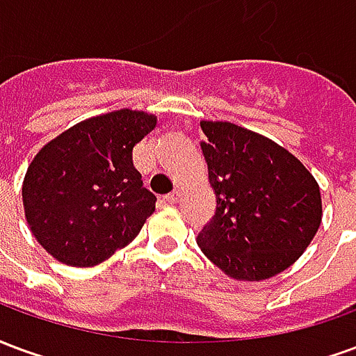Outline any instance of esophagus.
<instances>
[{
	"label": "esophagus",
	"instance_id": "obj_1",
	"mask_svg": "<svg viewBox=\"0 0 356 356\" xmlns=\"http://www.w3.org/2000/svg\"><path fill=\"white\" fill-rule=\"evenodd\" d=\"M163 200L168 202V204H177V202L181 200V193H179V191H173V193L165 194Z\"/></svg>",
	"mask_w": 356,
	"mask_h": 356
}]
</instances>
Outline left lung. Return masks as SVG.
I'll list each match as a JSON object with an SVG mask.
<instances>
[{
  "instance_id": "left-lung-1",
  "label": "left lung",
  "mask_w": 356,
  "mask_h": 356,
  "mask_svg": "<svg viewBox=\"0 0 356 356\" xmlns=\"http://www.w3.org/2000/svg\"><path fill=\"white\" fill-rule=\"evenodd\" d=\"M200 127L217 208L198 246L236 280L259 282L282 273L321 227L318 183L296 156L259 133L231 122Z\"/></svg>"
}]
</instances>
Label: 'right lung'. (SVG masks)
I'll list each match as a JSON object with an SVG mask.
<instances>
[{
  "label": "right lung",
  "mask_w": 356,
  "mask_h": 356,
  "mask_svg": "<svg viewBox=\"0 0 356 356\" xmlns=\"http://www.w3.org/2000/svg\"><path fill=\"white\" fill-rule=\"evenodd\" d=\"M154 127L152 114L114 110L72 125L35 154L22 204L47 254L70 267H93L139 234L156 196L133 165V147Z\"/></svg>",
  "instance_id": "1"
}]
</instances>
